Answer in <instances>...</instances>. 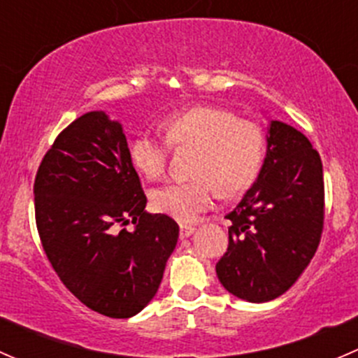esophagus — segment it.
I'll use <instances>...</instances> for the list:
<instances>
[{"mask_svg": "<svg viewBox=\"0 0 358 358\" xmlns=\"http://www.w3.org/2000/svg\"><path fill=\"white\" fill-rule=\"evenodd\" d=\"M192 232H194L192 225H187V223H182V225H180V237H182V239L192 236Z\"/></svg>", "mask_w": 358, "mask_h": 358, "instance_id": "esophagus-1", "label": "esophagus"}]
</instances>
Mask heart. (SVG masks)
<instances>
[{
    "mask_svg": "<svg viewBox=\"0 0 358 358\" xmlns=\"http://www.w3.org/2000/svg\"><path fill=\"white\" fill-rule=\"evenodd\" d=\"M164 140L138 133L129 142V159L149 180L164 176L169 147L196 149L194 180L173 182L152 192V206L178 222H194L222 197L246 192L262 171L266 138L262 126L239 119L236 112L218 106H192L171 112L159 124Z\"/></svg>",
    "mask_w": 358,
    "mask_h": 358,
    "instance_id": "1",
    "label": "heart"
}]
</instances>
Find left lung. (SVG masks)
<instances>
[{
  "mask_svg": "<svg viewBox=\"0 0 358 358\" xmlns=\"http://www.w3.org/2000/svg\"><path fill=\"white\" fill-rule=\"evenodd\" d=\"M258 180L227 215L229 248L216 263L227 291L251 303L279 298L319 248L324 230V173L319 152L301 131L270 122Z\"/></svg>",
  "mask_w": 358,
  "mask_h": 358,
  "instance_id": "left-lung-1",
  "label": "left lung"
}]
</instances>
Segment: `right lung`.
Segmentation results:
<instances>
[{
	"label": "right lung",
	"mask_w": 358,
	"mask_h": 358,
	"mask_svg": "<svg viewBox=\"0 0 358 358\" xmlns=\"http://www.w3.org/2000/svg\"><path fill=\"white\" fill-rule=\"evenodd\" d=\"M145 206L121 124L103 112L74 119L39 164L34 215L43 251L93 312L128 319L156 296L178 223ZM129 222L135 231L125 229Z\"/></svg>",
	"instance_id": "right-lung-1"
}]
</instances>
